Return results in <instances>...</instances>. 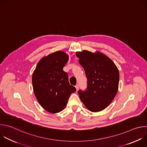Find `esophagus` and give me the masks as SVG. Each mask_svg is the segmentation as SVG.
Returning <instances> with one entry per match:
<instances>
[{
	"mask_svg": "<svg viewBox=\"0 0 147 147\" xmlns=\"http://www.w3.org/2000/svg\"><path fill=\"white\" fill-rule=\"evenodd\" d=\"M76 90H77V91L78 90V89H79V85H78V84H77L76 85Z\"/></svg>",
	"mask_w": 147,
	"mask_h": 147,
	"instance_id": "34e87169",
	"label": "esophagus"
}]
</instances>
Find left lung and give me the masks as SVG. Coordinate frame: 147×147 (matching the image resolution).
I'll list each match as a JSON object with an SVG mask.
<instances>
[{"label": "left lung", "mask_w": 147, "mask_h": 147, "mask_svg": "<svg viewBox=\"0 0 147 147\" xmlns=\"http://www.w3.org/2000/svg\"><path fill=\"white\" fill-rule=\"evenodd\" d=\"M76 56L88 81L86 90L78 92L80 100L89 111H101L111 104L117 93L119 70L109 57L99 51H77Z\"/></svg>", "instance_id": "1"}]
</instances>
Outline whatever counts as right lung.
Listing matches in <instances>:
<instances>
[{
  "mask_svg": "<svg viewBox=\"0 0 147 147\" xmlns=\"http://www.w3.org/2000/svg\"><path fill=\"white\" fill-rule=\"evenodd\" d=\"M69 59L64 51L53 53L40 60L33 73L32 85L36 99L50 113L62 111L70 94L76 90L70 85L67 73L63 70Z\"/></svg>",
  "mask_w": 147,
  "mask_h": 147,
  "instance_id": "obj_1",
  "label": "right lung"
}]
</instances>
